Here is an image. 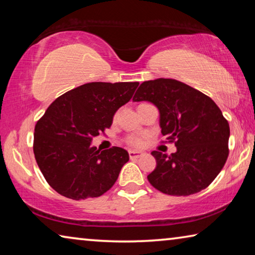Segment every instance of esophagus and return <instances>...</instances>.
<instances>
[{
    "label": "esophagus",
    "mask_w": 255,
    "mask_h": 255,
    "mask_svg": "<svg viewBox=\"0 0 255 255\" xmlns=\"http://www.w3.org/2000/svg\"><path fill=\"white\" fill-rule=\"evenodd\" d=\"M144 152H136V150H129V157L130 158H138L144 156Z\"/></svg>",
    "instance_id": "obj_1"
}]
</instances>
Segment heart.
Returning <instances> with one entry per match:
<instances>
[{
    "mask_svg": "<svg viewBox=\"0 0 255 255\" xmlns=\"http://www.w3.org/2000/svg\"><path fill=\"white\" fill-rule=\"evenodd\" d=\"M126 143L128 145L132 146V147H140V146L144 144V140H143V138H140L139 136L129 135L126 137Z\"/></svg>",
    "mask_w": 255,
    "mask_h": 255,
    "instance_id": "obj_1",
    "label": "heart"
}]
</instances>
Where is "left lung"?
<instances>
[{"instance_id":"obj_1","label":"left lung","mask_w":255,"mask_h":255,"mask_svg":"<svg viewBox=\"0 0 255 255\" xmlns=\"http://www.w3.org/2000/svg\"><path fill=\"white\" fill-rule=\"evenodd\" d=\"M132 101H149L158 108L162 135L176 146L171 155L153 150L156 169L147 175L149 183L170 196H190L208 187L230 153V125L218 106L172 79L143 82Z\"/></svg>"}]
</instances>
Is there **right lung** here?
Masks as SVG:
<instances>
[{"mask_svg":"<svg viewBox=\"0 0 255 255\" xmlns=\"http://www.w3.org/2000/svg\"><path fill=\"white\" fill-rule=\"evenodd\" d=\"M138 82H92L58 97L34 126L33 154L47 182L73 200L100 197L129 161L126 149L92 147L115 112L130 100Z\"/></svg>","mask_w":255,"mask_h":255,"instance_id":"obj_1","label":"right lung"}]
</instances>
